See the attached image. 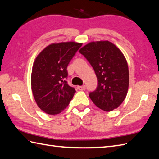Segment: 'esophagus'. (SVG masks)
<instances>
[{
  "label": "esophagus",
  "instance_id": "34e87169",
  "mask_svg": "<svg viewBox=\"0 0 159 159\" xmlns=\"http://www.w3.org/2000/svg\"><path fill=\"white\" fill-rule=\"evenodd\" d=\"M77 88L79 89V90L83 91V90H85V89H86V87H85V85H83V86H78Z\"/></svg>",
  "mask_w": 159,
  "mask_h": 159
}]
</instances>
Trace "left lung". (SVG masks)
Returning a JSON list of instances; mask_svg holds the SVG:
<instances>
[{"mask_svg": "<svg viewBox=\"0 0 159 159\" xmlns=\"http://www.w3.org/2000/svg\"><path fill=\"white\" fill-rule=\"evenodd\" d=\"M79 52L94 70L96 89L89 96L95 105L111 111L122 103L128 92L129 73L127 61L119 48L109 41L91 42Z\"/></svg>", "mask_w": 159, "mask_h": 159, "instance_id": "obj_1", "label": "left lung"}]
</instances>
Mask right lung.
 <instances>
[{"instance_id":"obj_1","label":"right lung","mask_w":159,"mask_h":159,"mask_svg":"<svg viewBox=\"0 0 159 159\" xmlns=\"http://www.w3.org/2000/svg\"><path fill=\"white\" fill-rule=\"evenodd\" d=\"M82 43L61 42L48 46L36 57L31 89L38 106L50 115L60 113L76 92L67 84V67Z\"/></svg>"}]
</instances>
